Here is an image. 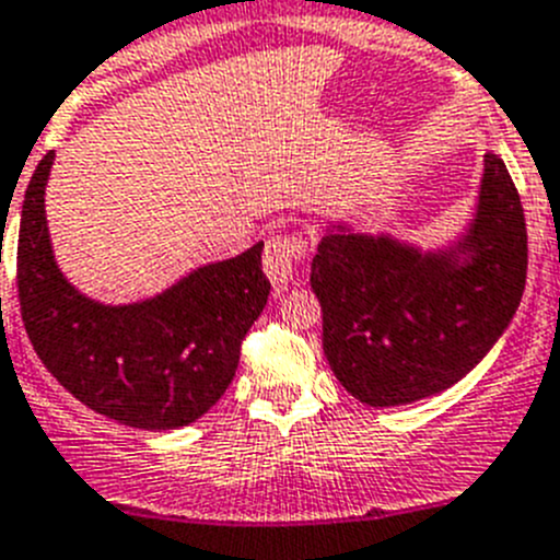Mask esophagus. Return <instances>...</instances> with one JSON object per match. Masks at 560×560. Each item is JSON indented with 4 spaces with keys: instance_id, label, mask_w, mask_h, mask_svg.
Segmentation results:
<instances>
[{
    "instance_id": "1",
    "label": "esophagus",
    "mask_w": 560,
    "mask_h": 560,
    "mask_svg": "<svg viewBox=\"0 0 560 560\" xmlns=\"http://www.w3.org/2000/svg\"><path fill=\"white\" fill-rule=\"evenodd\" d=\"M310 243L301 234H276L268 240V248L261 256L265 273L276 287H284L292 279V270L304 261Z\"/></svg>"
}]
</instances>
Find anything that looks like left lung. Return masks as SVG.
<instances>
[{
    "label": "left lung",
    "instance_id": "8db88e82",
    "mask_svg": "<svg viewBox=\"0 0 560 560\" xmlns=\"http://www.w3.org/2000/svg\"><path fill=\"white\" fill-rule=\"evenodd\" d=\"M525 279V209L493 153L477 218L455 250L421 254L390 236L331 231L310 276L326 360L371 407L410 405L460 382L508 329Z\"/></svg>",
    "mask_w": 560,
    "mask_h": 560
}]
</instances>
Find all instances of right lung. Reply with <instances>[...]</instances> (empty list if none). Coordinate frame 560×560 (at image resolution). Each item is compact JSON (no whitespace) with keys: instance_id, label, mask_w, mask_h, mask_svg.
<instances>
[{"instance_id":"add662e5","label":"right lung","mask_w":560,"mask_h":560,"mask_svg":"<svg viewBox=\"0 0 560 560\" xmlns=\"http://www.w3.org/2000/svg\"><path fill=\"white\" fill-rule=\"evenodd\" d=\"M49 167L52 153L24 192L16 250L19 304L35 354L100 416L150 432L192 424L231 385L245 335L268 304L261 243L142 304L103 306L80 295L52 259L44 218Z\"/></svg>"}]
</instances>
